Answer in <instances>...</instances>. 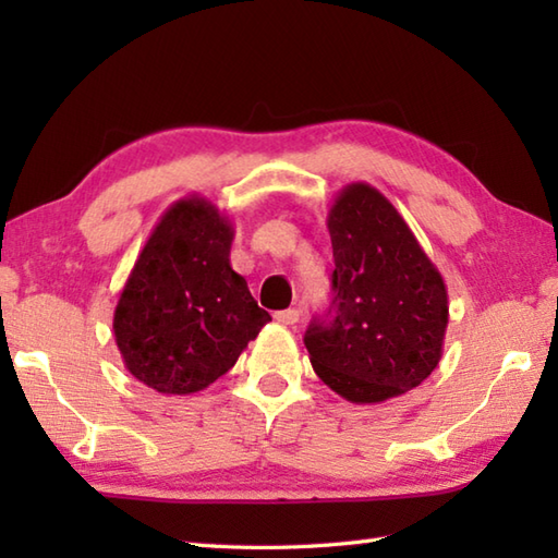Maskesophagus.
<instances>
[{
	"label": "esophagus",
	"mask_w": 558,
	"mask_h": 558,
	"mask_svg": "<svg viewBox=\"0 0 558 558\" xmlns=\"http://www.w3.org/2000/svg\"><path fill=\"white\" fill-rule=\"evenodd\" d=\"M276 322L282 324V326H294L300 322V312L294 310V306H290V310H282V312H276Z\"/></svg>",
	"instance_id": "obj_1"
}]
</instances>
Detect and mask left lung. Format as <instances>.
<instances>
[{
    "label": "left lung",
    "mask_w": 558,
    "mask_h": 558,
    "mask_svg": "<svg viewBox=\"0 0 558 558\" xmlns=\"http://www.w3.org/2000/svg\"><path fill=\"white\" fill-rule=\"evenodd\" d=\"M333 300L304 345L316 376L350 402H384L417 388L444 352L448 292L441 272L390 201L348 184L328 210Z\"/></svg>",
    "instance_id": "left-lung-1"
}]
</instances>
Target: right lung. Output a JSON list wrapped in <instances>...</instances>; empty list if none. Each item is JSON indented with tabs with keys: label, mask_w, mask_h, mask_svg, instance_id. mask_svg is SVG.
<instances>
[{
	"label": "right lung",
	"mask_w": 558,
	"mask_h": 558,
	"mask_svg": "<svg viewBox=\"0 0 558 558\" xmlns=\"http://www.w3.org/2000/svg\"><path fill=\"white\" fill-rule=\"evenodd\" d=\"M232 222L204 196L162 213L114 310V340L134 378L189 396L228 374L270 322L230 266Z\"/></svg>",
	"instance_id": "add662e5"
}]
</instances>
